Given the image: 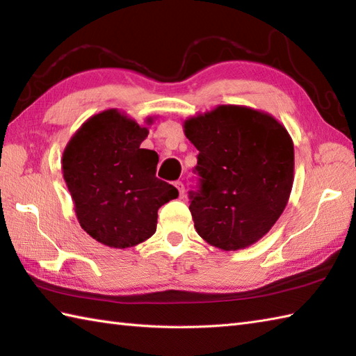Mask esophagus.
I'll use <instances>...</instances> for the list:
<instances>
[{"label":"esophagus","instance_id":"34e87169","mask_svg":"<svg viewBox=\"0 0 356 356\" xmlns=\"http://www.w3.org/2000/svg\"><path fill=\"white\" fill-rule=\"evenodd\" d=\"M174 185H176V188L179 190L180 197H184V195H185V186H184V182H182V180H177V182L174 184Z\"/></svg>","mask_w":356,"mask_h":356}]
</instances>
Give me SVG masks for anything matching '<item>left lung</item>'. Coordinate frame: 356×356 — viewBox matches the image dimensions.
<instances>
[{"instance_id": "obj_1", "label": "left lung", "mask_w": 356, "mask_h": 356, "mask_svg": "<svg viewBox=\"0 0 356 356\" xmlns=\"http://www.w3.org/2000/svg\"><path fill=\"white\" fill-rule=\"evenodd\" d=\"M199 149L190 211L199 236L223 251L251 246L284 211L293 184V143L268 113L218 105L185 120Z\"/></svg>"}]
</instances>
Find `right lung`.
<instances>
[{
  "label": "right lung",
  "instance_id": "obj_1",
  "mask_svg": "<svg viewBox=\"0 0 356 356\" xmlns=\"http://www.w3.org/2000/svg\"><path fill=\"white\" fill-rule=\"evenodd\" d=\"M147 136V127L105 110L82 124L64 149L63 174L79 225L102 245L145 241L156 232L159 208L177 199L176 188L156 177V151L140 148Z\"/></svg>",
  "mask_w": 356,
  "mask_h": 356
}]
</instances>
